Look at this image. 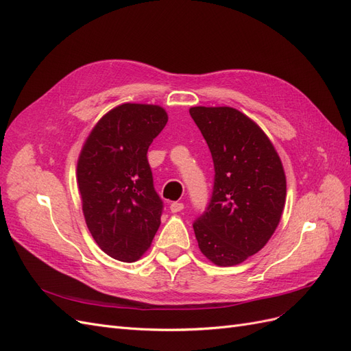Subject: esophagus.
Here are the masks:
<instances>
[{
  "label": "esophagus",
  "instance_id": "34e87169",
  "mask_svg": "<svg viewBox=\"0 0 351 351\" xmlns=\"http://www.w3.org/2000/svg\"><path fill=\"white\" fill-rule=\"evenodd\" d=\"M183 209H184V205H183V204H180V202H173V204L169 205V210H171L173 214H176V212L183 210Z\"/></svg>",
  "mask_w": 351,
  "mask_h": 351
}]
</instances>
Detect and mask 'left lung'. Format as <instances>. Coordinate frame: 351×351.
I'll return each instance as SVG.
<instances>
[{
	"label": "left lung",
	"mask_w": 351,
	"mask_h": 351,
	"mask_svg": "<svg viewBox=\"0 0 351 351\" xmlns=\"http://www.w3.org/2000/svg\"><path fill=\"white\" fill-rule=\"evenodd\" d=\"M214 159L209 206L193 224L204 256L234 267L258 253L277 230L287 182L269 137L247 115L231 107L189 110Z\"/></svg>",
	"instance_id": "left-lung-1"
}]
</instances>
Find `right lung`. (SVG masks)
Wrapping results in <instances>:
<instances>
[{"instance_id": "obj_1", "label": "right lung", "mask_w": 351, "mask_h": 351, "mask_svg": "<svg viewBox=\"0 0 351 351\" xmlns=\"http://www.w3.org/2000/svg\"><path fill=\"white\" fill-rule=\"evenodd\" d=\"M168 121L149 104H121L95 124L77 159L84 221L108 256L136 262L161 226L162 200L154 189L147 149Z\"/></svg>"}]
</instances>
